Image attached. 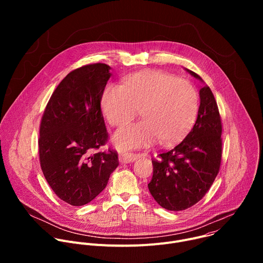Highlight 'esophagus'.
I'll list each match as a JSON object with an SVG mask.
<instances>
[{
  "label": "esophagus",
  "instance_id": "34e87169",
  "mask_svg": "<svg viewBox=\"0 0 263 263\" xmlns=\"http://www.w3.org/2000/svg\"><path fill=\"white\" fill-rule=\"evenodd\" d=\"M138 157L135 154L132 153H122L120 154V162L121 163H129V162H133L134 160H136Z\"/></svg>",
  "mask_w": 263,
  "mask_h": 263
}]
</instances>
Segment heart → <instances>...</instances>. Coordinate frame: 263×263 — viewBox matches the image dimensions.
<instances>
[{"mask_svg": "<svg viewBox=\"0 0 263 263\" xmlns=\"http://www.w3.org/2000/svg\"><path fill=\"white\" fill-rule=\"evenodd\" d=\"M101 109L111 126L130 122L140 109L143 121L116 132L114 142L119 148L147 146L157 139L162 145H171L193 127L199 95L190 81L164 71L145 70L128 76L123 85L108 84L101 97Z\"/></svg>", "mask_w": 263, "mask_h": 263, "instance_id": "heart-1", "label": "heart"}]
</instances>
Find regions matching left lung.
Wrapping results in <instances>:
<instances>
[{
    "mask_svg": "<svg viewBox=\"0 0 263 263\" xmlns=\"http://www.w3.org/2000/svg\"><path fill=\"white\" fill-rule=\"evenodd\" d=\"M202 81L198 73L186 69ZM198 118L191 132L170 151L153 158V177L147 184L164 209L185 210L197 204L214 182L221 161V121L208 85L200 89Z\"/></svg>",
    "mask_w": 263,
    "mask_h": 263,
    "instance_id": "obj_1",
    "label": "left lung"
}]
</instances>
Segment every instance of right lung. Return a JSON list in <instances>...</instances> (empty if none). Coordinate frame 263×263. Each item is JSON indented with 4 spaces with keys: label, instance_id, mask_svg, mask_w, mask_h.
<instances>
[{
    "label": "right lung",
    "instance_id": "1",
    "mask_svg": "<svg viewBox=\"0 0 263 263\" xmlns=\"http://www.w3.org/2000/svg\"><path fill=\"white\" fill-rule=\"evenodd\" d=\"M110 68L92 63L70 71L52 93L42 118V171L56 196L71 206L92 201L119 165L115 149L95 152L108 141L101 97Z\"/></svg>",
    "mask_w": 263,
    "mask_h": 263
}]
</instances>
